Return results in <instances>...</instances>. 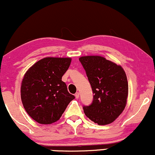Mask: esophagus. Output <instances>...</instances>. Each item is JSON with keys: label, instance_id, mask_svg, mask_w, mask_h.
I'll return each mask as SVG.
<instances>
[{"label": "esophagus", "instance_id": "obj_1", "mask_svg": "<svg viewBox=\"0 0 155 155\" xmlns=\"http://www.w3.org/2000/svg\"><path fill=\"white\" fill-rule=\"evenodd\" d=\"M74 96H75V98H79V97H80V93H75V95H74Z\"/></svg>", "mask_w": 155, "mask_h": 155}]
</instances>
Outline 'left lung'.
Masks as SVG:
<instances>
[{
    "label": "left lung",
    "mask_w": 155,
    "mask_h": 155,
    "mask_svg": "<svg viewBox=\"0 0 155 155\" xmlns=\"http://www.w3.org/2000/svg\"><path fill=\"white\" fill-rule=\"evenodd\" d=\"M93 92L92 104L83 106L85 116L98 125L114 122L127 103L129 85L126 72L104 57L83 56L79 58Z\"/></svg>",
    "instance_id": "obj_1"
}]
</instances>
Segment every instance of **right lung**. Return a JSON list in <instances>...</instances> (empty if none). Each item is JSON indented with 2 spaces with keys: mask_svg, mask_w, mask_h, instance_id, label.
<instances>
[{
  "mask_svg": "<svg viewBox=\"0 0 155 155\" xmlns=\"http://www.w3.org/2000/svg\"><path fill=\"white\" fill-rule=\"evenodd\" d=\"M71 61L70 57H45L25 73L21 98L27 114L39 124H50L58 121L74 98L62 81Z\"/></svg>",
  "mask_w": 155,
  "mask_h": 155,
  "instance_id": "1",
  "label": "right lung"
}]
</instances>
